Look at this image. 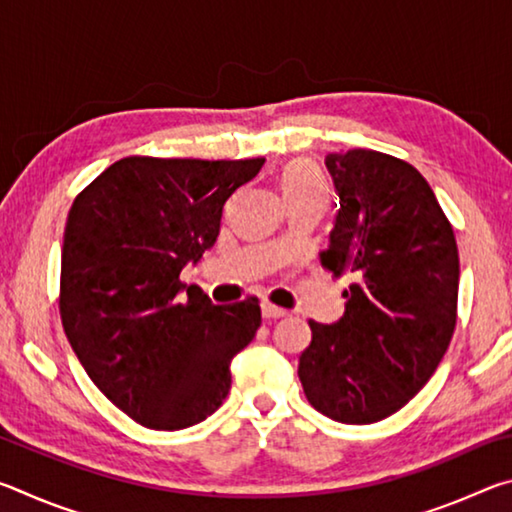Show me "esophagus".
Segmentation results:
<instances>
[{
    "mask_svg": "<svg viewBox=\"0 0 512 512\" xmlns=\"http://www.w3.org/2000/svg\"><path fill=\"white\" fill-rule=\"evenodd\" d=\"M289 314V311L287 309H282V307H275V305H271V302H264V305H262V316L264 318H284V316H287Z\"/></svg>",
    "mask_w": 512,
    "mask_h": 512,
    "instance_id": "1",
    "label": "esophagus"
}]
</instances>
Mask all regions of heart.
<instances>
[{"label":"heart","mask_w":512,"mask_h":512,"mask_svg":"<svg viewBox=\"0 0 512 512\" xmlns=\"http://www.w3.org/2000/svg\"><path fill=\"white\" fill-rule=\"evenodd\" d=\"M282 194L289 207L300 203H323L327 198V180L314 162L296 160L284 167L280 176Z\"/></svg>","instance_id":"heart-1"}]
</instances>
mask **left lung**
Listing matches in <instances>:
<instances>
[{
  "mask_svg": "<svg viewBox=\"0 0 512 512\" xmlns=\"http://www.w3.org/2000/svg\"><path fill=\"white\" fill-rule=\"evenodd\" d=\"M339 214L320 264L352 273L345 314L309 320L298 377L309 404L345 424H372L436 372L456 329L458 248L427 180L388 153H329Z\"/></svg>",
  "mask_w": 512,
  "mask_h": 512,
  "instance_id": "1",
  "label": "left lung"
}]
</instances>
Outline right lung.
I'll return each mask as SVG.
<instances>
[{
  "instance_id": "add662e5",
  "label": "right lung",
  "mask_w": 512,
  "mask_h": 512,
  "mask_svg": "<svg viewBox=\"0 0 512 512\" xmlns=\"http://www.w3.org/2000/svg\"><path fill=\"white\" fill-rule=\"evenodd\" d=\"M262 164L131 155L74 198L60 320L99 391L142 427L176 431L212 415L230 391L232 357L262 325L257 298L212 305L180 280L214 246L225 201Z\"/></svg>"
}]
</instances>
